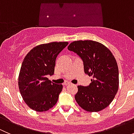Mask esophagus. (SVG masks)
Listing matches in <instances>:
<instances>
[{
    "label": "esophagus",
    "instance_id": "obj_1",
    "mask_svg": "<svg viewBox=\"0 0 134 134\" xmlns=\"http://www.w3.org/2000/svg\"><path fill=\"white\" fill-rule=\"evenodd\" d=\"M71 83H69V82H65V83H64V86H68V85H70Z\"/></svg>",
    "mask_w": 134,
    "mask_h": 134
}]
</instances>
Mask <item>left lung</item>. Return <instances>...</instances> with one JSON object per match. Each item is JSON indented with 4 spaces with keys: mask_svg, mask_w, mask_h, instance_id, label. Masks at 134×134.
I'll return each mask as SVG.
<instances>
[{
    "mask_svg": "<svg viewBox=\"0 0 134 134\" xmlns=\"http://www.w3.org/2000/svg\"><path fill=\"white\" fill-rule=\"evenodd\" d=\"M68 50L76 52L83 62L85 73L93 77L90 86H78L75 100L84 110L98 112L107 108L119 89L117 61L108 48L92 40L70 43Z\"/></svg>",
    "mask_w": 134,
    "mask_h": 134,
    "instance_id": "1",
    "label": "left lung"
}]
</instances>
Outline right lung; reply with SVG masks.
Returning a JSON list of instances; mask_svg holds the SVG:
<instances>
[{
	"mask_svg": "<svg viewBox=\"0 0 134 134\" xmlns=\"http://www.w3.org/2000/svg\"><path fill=\"white\" fill-rule=\"evenodd\" d=\"M68 42H51L34 47L23 59L18 78L25 102L36 111L52 108L58 100L62 84L51 82L47 76L54 72L56 59Z\"/></svg>",
	"mask_w": 134,
	"mask_h": 134,
	"instance_id": "add662e5",
	"label": "right lung"
}]
</instances>
